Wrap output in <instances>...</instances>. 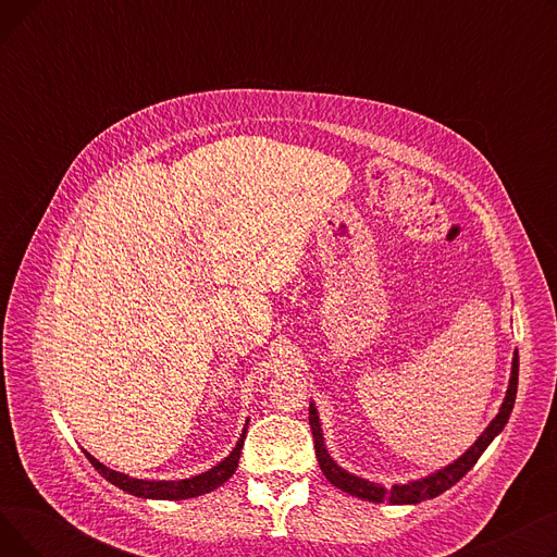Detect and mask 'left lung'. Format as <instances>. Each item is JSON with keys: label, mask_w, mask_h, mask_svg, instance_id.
I'll list each match as a JSON object with an SVG mask.
<instances>
[{"label": "left lung", "mask_w": 557, "mask_h": 557, "mask_svg": "<svg viewBox=\"0 0 557 557\" xmlns=\"http://www.w3.org/2000/svg\"><path fill=\"white\" fill-rule=\"evenodd\" d=\"M517 379H519V352L515 349L512 355V366H510V382H508V391L506 397L502 401L499 413L494 416V420L485 426V431L476 437V443L467 449L462 456H458L454 462L445 465L443 470H435L429 476H422L418 481H408L401 485H393L391 490H386L384 485H379L374 481L361 479L352 472L343 470V467L327 454L325 447V437H323V429H320V418H318V408L311 401L309 404V424H311V433H313V447H315V458L320 470H323L325 479L347 492L352 496H359L363 502H372V504H395V506H413L426 499H435L437 494H443L445 490H449L451 485H456L467 472L472 470L476 465V460L481 458V454L490 447V443L494 441L496 435L504 431V426L510 420L512 413V406H515V397H517Z\"/></svg>", "instance_id": "1"}]
</instances>
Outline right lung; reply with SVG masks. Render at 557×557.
<instances>
[{
    "label": "right lung",
    "instance_id": "obj_1",
    "mask_svg": "<svg viewBox=\"0 0 557 557\" xmlns=\"http://www.w3.org/2000/svg\"><path fill=\"white\" fill-rule=\"evenodd\" d=\"M248 422L246 420V426L239 435L237 445H234V449L221 460L216 462L214 467H210L208 472H200L196 476H189V479H181V481H146V479H133L128 474H122V472H114L110 470V467H106L103 462H99L90 451H85L87 460H90L95 465V470L106 479L110 481L112 485H116L120 490L133 494V496H139V499H162V502H183V499H194V496H200V494H208L216 487H221L232 474L234 470H237L239 465V458H242V447H244V437H246V431H248Z\"/></svg>",
    "mask_w": 557,
    "mask_h": 557
}]
</instances>
